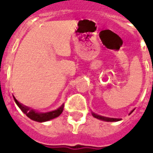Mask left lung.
Returning <instances> with one entry per match:
<instances>
[{
	"instance_id": "left-lung-1",
	"label": "left lung",
	"mask_w": 153,
	"mask_h": 153,
	"mask_svg": "<svg viewBox=\"0 0 153 153\" xmlns=\"http://www.w3.org/2000/svg\"><path fill=\"white\" fill-rule=\"evenodd\" d=\"M93 115L95 117V118L99 119V120H105V121H119L120 120V119H114V118H108V117H104V116H101V115H96V114H94L93 113Z\"/></svg>"
}]
</instances>
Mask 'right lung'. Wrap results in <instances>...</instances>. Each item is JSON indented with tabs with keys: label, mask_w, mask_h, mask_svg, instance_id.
<instances>
[{
	"label": "right lung",
	"mask_w": 153,
	"mask_h": 153,
	"mask_svg": "<svg viewBox=\"0 0 153 153\" xmlns=\"http://www.w3.org/2000/svg\"><path fill=\"white\" fill-rule=\"evenodd\" d=\"M14 99H15V102L16 104L18 105V106L21 109V111L23 112L26 114V115L28 116V118H30L33 120H35V121H38V122H44V121H47V120H50L51 119H54L57 117V116H59V115L62 113L64 110V105L60 106V108H58L56 111H51V112H47V113H37L36 111H34L33 110L30 109V108H28L27 106H24V105H22L21 103H19L17 101V100L15 99V97H14Z\"/></svg>",
	"instance_id": "right-lung-1"
}]
</instances>
